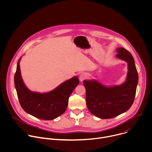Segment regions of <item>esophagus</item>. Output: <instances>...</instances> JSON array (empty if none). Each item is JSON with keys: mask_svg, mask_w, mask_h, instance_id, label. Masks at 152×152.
I'll list each match as a JSON object with an SVG mask.
<instances>
[{"mask_svg": "<svg viewBox=\"0 0 152 152\" xmlns=\"http://www.w3.org/2000/svg\"><path fill=\"white\" fill-rule=\"evenodd\" d=\"M86 78V75H85V73H81V74L80 75V76H79V80H80V81H81V82H82L83 80H84Z\"/></svg>", "mask_w": 152, "mask_h": 152, "instance_id": "1", "label": "esophagus"}]
</instances>
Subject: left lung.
Masks as SVG:
<instances>
[{
	"label": "left lung",
	"mask_w": 152,
	"mask_h": 152,
	"mask_svg": "<svg viewBox=\"0 0 152 152\" xmlns=\"http://www.w3.org/2000/svg\"><path fill=\"white\" fill-rule=\"evenodd\" d=\"M116 56L128 63L126 82L121 85L106 87L96 80H84L86 103L89 111L95 116L108 119L127 111L132 105L138 81L134 59L123 48L117 49Z\"/></svg>",
	"instance_id": "1"
}]
</instances>
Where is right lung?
<instances>
[{
  "label": "right lung",
  "instance_id": "1",
  "mask_svg": "<svg viewBox=\"0 0 152 152\" xmlns=\"http://www.w3.org/2000/svg\"><path fill=\"white\" fill-rule=\"evenodd\" d=\"M19 59L14 76V83L20 104L23 110L41 120H53L66 111L69 98L78 85L77 77L65 81L47 93H34L27 88L21 76Z\"/></svg>",
  "mask_w": 152,
  "mask_h": 152
}]
</instances>
